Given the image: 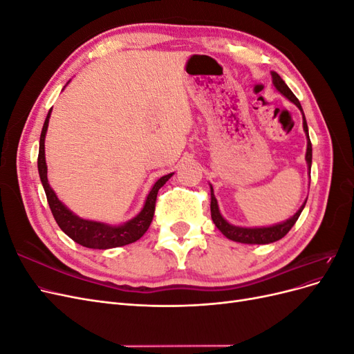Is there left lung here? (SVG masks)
I'll return each mask as SVG.
<instances>
[{
	"instance_id": "8db88e82",
	"label": "left lung",
	"mask_w": 354,
	"mask_h": 354,
	"mask_svg": "<svg viewBox=\"0 0 354 354\" xmlns=\"http://www.w3.org/2000/svg\"><path fill=\"white\" fill-rule=\"evenodd\" d=\"M272 78H273V84L274 87L277 88V91H281L285 97H288L292 103H295L299 109H301V104H299L298 99L294 95V93L289 90L288 85L285 84V81L277 75L276 72H272ZM303 112V109H301ZM303 127H304V131L307 134V152H306V159H307V164H308V171L312 168V142H310V137H308V128H307V122H306V118L303 113ZM306 205V202H304ZM304 205L297 211L295 216L292 218L286 220L282 224H276V226L272 227H259V229H246V227H236V226H232L226 220L221 217V214L218 211V205H217V199L214 196V192L211 187V218L216 224L217 229L224 234V236L229 238L230 241L234 242H241V243H259V245H264V243H272L282 239L285 234L292 229V226L295 224V221L298 220L299 214H301Z\"/></svg>"
}]
</instances>
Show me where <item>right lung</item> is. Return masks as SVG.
I'll use <instances>...</instances> for the list:
<instances>
[{
    "instance_id": "obj_1",
    "label": "right lung",
    "mask_w": 354,
    "mask_h": 354,
    "mask_svg": "<svg viewBox=\"0 0 354 354\" xmlns=\"http://www.w3.org/2000/svg\"><path fill=\"white\" fill-rule=\"evenodd\" d=\"M50 113H51V111L48 112V115L46 118V122H44V127H42L41 137H39L38 171H39L41 183H42V186H44V190H46L51 214H53V217H55L56 223L59 224V227L65 232L72 241H75L82 246H87V248H94V250L116 248V246H124V245L133 243V242L140 239L152 223L153 214H155L158 190L165 185V181L173 174L160 177L156 181L155 186L151 190V194L147 195V199H146V203H145L142 212L138 214L137 217H134L133 220L122 224V226H108V224L97 223V221L82 220V218L75 216V214H72V211H69L65 205H63L48 185L46 155H44V140H46Z\"/></svg>"
}]
</instances>
